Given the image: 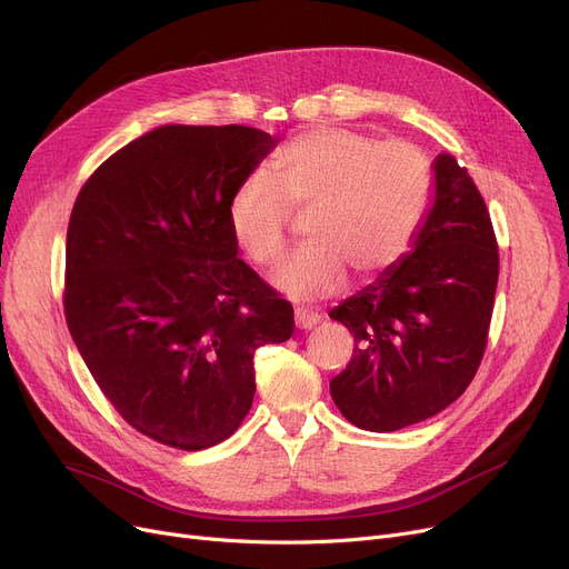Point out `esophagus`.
<instances>
[{
    "label": "esophagus",
    "mask_w": 569,
    "mask_h": 569,
    "mask_svg": "<svg viewBox=\"0 0 569 569\" xmlns=\"http://www.w3.org/2000/svg\"><path fill=\"white\" fill-rule=\"evenodd\" d=\"M293 323H296V329H315L319 323V315L308 312V310H296Z\"/></svg>",
    "instance_id": "obj_1"
}]
</instances>
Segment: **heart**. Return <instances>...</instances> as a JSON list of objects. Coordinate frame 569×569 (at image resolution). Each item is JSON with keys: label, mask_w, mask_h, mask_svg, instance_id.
<instances>
[{"label": "heart", "mask_w": 569, "mask_h": 569, "mask_svg": "<svg viewBox=\"0 0 569 569\" xmlns=\"http://www.w3.org/2000/svg\"><path fill=\"white\" fill-rule=\"evenodd\" d=\"M430 197L432 164L419 146L317 127L287 141L270 171L238 182L227 220L240 250L268 266L287 246L291 208H310L308 242L273 270L270 284L289 299L319 301L345 287L347 268L368 280L408 254Z\"/></svg>", "instance_id": "obj_1"}]
</instances>
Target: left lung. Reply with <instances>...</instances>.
Segmentation results:
<instances>
[{"mask_svg":"<svg viewBox=\"0 0 569 569\" xmlns=\"http://www.w3.org/2000/svg\"><path fill=\"white\" fill-rule=\"evenodd\" d=\"M432 173L412 250L329 312L357 340L331 398L363 430L391 432L442 412L472 382L489 338L498 287L489 210L451 154H438Z\"/></svg>","mask_w":569,"mask_h":569,"instance_id":"1","label":"left lung"}]
</instances>
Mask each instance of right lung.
I'll list each match as a JSON object with an SVG mask.
<instances>
[{"mask_svg": "<svg viewBox=\"0 0 569 569\" xmlns=\"http://www.w3.org/2000/svg\"><path fill=\"white\" fill-rule=\"evenodd\" d=\"M278 146L242 127L161 124L90 176L67 231L64 315L94 382L143 436L227 440L257 391L254 351L291 303L238 259L227 206Z\"/></svg>", "mask_w": 569, "mask_h": 569, "instance_id": "add662e5", "label": "right lung"}]
</instances>
